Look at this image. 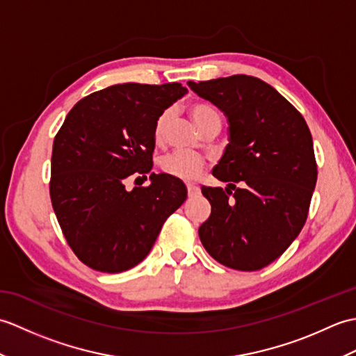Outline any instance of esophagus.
I'll return each mask as SVG.
<instances>
[{"instance_id":"34e87169","label":"esophagus","mask_w":356,"mask_h":356,"mask_svg":"<svg viewBox=\"0 0 356 356\" xmlns=\"http://www.w3.org/2000/svg\"><path fill=\"white\" fill-rule=\"evenodd\" d=\"M186 188H188V195H190V197H195V195L200 194V190H199L197 185L186 184Z\"/></svg>"}]
</instances>
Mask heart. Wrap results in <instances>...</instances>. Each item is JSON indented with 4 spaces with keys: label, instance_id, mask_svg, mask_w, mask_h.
I'll list each match as a JSON object with an SVG mask.
<instances>
[{
    "label": "heart",
    "instance_id": "obj_1",
    "mask_svg": "<svg viewBox=\"0 0 356 356\" xmlns=\"http://www.w3.org/2000/svg\"><path fill=\"white\" fill-rule=\"evenodd\" d=\"M190 113L194 119V122L199 125L202 131L205 130V128H208L209 125L220 122L222 120L220 113H218L214 105L209 102L191 104ZM170 120H171L170 110L163 111L162 115L157 118L156 125H154L156 140H162L165 138V133H166V128H168V125H170ZM203 166H205V162H203L202 157L191 154V153H185V151H174V153H170L168 156H165L162 161L163 171L171 174V176L179 177V179L197 177L202 172Z\"/></svg>",
    "mask_w": 356,
    "mask_h": 356
}]
</instances>
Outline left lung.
<instances>
[{
    "label": "left lung",
    "mask_w": 356,
    "mask_h": 356,
    "mask_svg": "<svg viewBox=\"0 0 356 356\" xmlns=\"http://www.w3.org/2000/svg\"><path fill=\"white\" fill-rule=\"evenodd\" d=\"M188 87L228 119V140L202 186L211 216L199 228L208 254L237 270H259L297 238L316 184L314 142L303 116L266 82L234 74ZM239 188H236V185Z\"/></svg>",
    "instance_id": "8db88e82"
}]
</instances>
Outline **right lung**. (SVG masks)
Wrapping results in <instances>:
<instances>
[{
    "label": "right lung",
    "mask_w": 356,
    "mask_h": 356,
    "mask_svg": "<svg viewBox=\"0 0 356 356\" xmlns=\"http://www.w3.org/2000/svg\"><path fill=\"white\" fill-rule=\"evenodd\" d=\"M186 93L179 82H127L88 95L67 115L53 142L50 197L67 243L88 268H134L186 200L185 184L165 172H151L145 188H125L133 176L147 179L156 120Z\"/></svg>",
    "instance_id": "1"
}]
</instances>
